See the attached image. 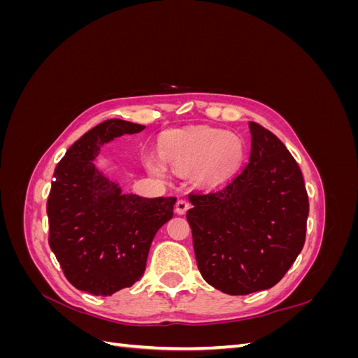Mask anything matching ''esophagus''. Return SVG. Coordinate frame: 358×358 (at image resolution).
<instances>
[{
  "label": "esophagus",
  "mask_w": 358,
  "mask_h": 358,
  "mask_svg": "<svg viewBox=\"0 0 358 358\" xmlns=\"http://www.w3.org/2000/svg\"><path fill=\"white\" fill-rule=\"evenodd\" d=\"M188 208H189L188 201L183 200V199H179V200L176 201V204H175V212H176L178 215H183V213H185V212L188 210Z\"/></svg>",
  "instance_id": "esophagus-1"
}]
</instances>
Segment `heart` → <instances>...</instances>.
Here are the masks:
<instances>
[{
  "mask_svg": "<svg viewBox=\"0 0 358 358\" xmlns=\"http://www.w3.org/2000/svg\"><path fill=\"white\" fill-rule=\"evenodd\" d=\"M245 148L241 137L220 128L178 129L164 136L159 155L169 166L182 173L196 170L199 180L218 183L237 170ZM155 175H164L166 167L155 158L148 159Z\"/></svg>",
  "mask_w": 358,
  "mask_h": 358,
  "instance_id": "heart-1",
  "label": "heart"
}]
</instances>
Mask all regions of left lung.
<instances>
[{"instance_id": "1", "label": "left lung", "mask_w": 358, "mask_h": 358, "mask_svg": "<svg viewBox=\"0 0 358 358\" xmlns=\"http://www.w3.org/2000/svg\"><path fill=\"white\" fill-rule=\"evenodd\" d=\"M251 155L225 187L191 192L187 213L203 279L231 296L276 285L305 245L309 200L285 145L257 122Z\"/></svg>"}]
</instances>
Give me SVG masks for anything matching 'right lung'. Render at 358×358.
Instances as JSON below:
<instances>
[{
	"mask_svg": "<svg viewBox=\"0 0 358 358\" xmlns=\"http://www.w3.org/2000/svg\"><path fill=\"white\" fill-rule=\"evenodd\" d=\"M142 129L107 119L74 142L53 171L49 246L69 282L94 296H112L142 278L154 236L173 216L175 197L122 194L92 162L104 143Z\"/></svg>",
	"mask_w": 358,
	"mask_h": 358,
	"instance_id": "add662e5",
	"label": "right lung"
}]
</instances>
